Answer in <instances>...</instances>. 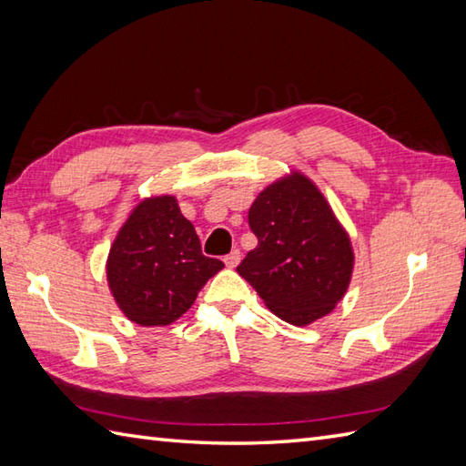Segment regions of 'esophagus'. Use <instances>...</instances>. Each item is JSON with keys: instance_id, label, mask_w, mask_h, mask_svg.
Masks as SVG:
<instances>
[{"instance_id": "esophagus-1", "label": "esophagus", "mask_w": 466, "mask_h": 466, "mask_svg": "<svg viewBox=\"0 0 466 466\" xmlns=\"http://www.w3.org/2000/svg\"><path fill=\"white\" fill-rule=\"evenodd\" d=\"M224 262H226V266H228V268H234V266L240 262V250H238V248H236V250H232L230 254H228V256H226V258H224Z\"/></svg>"}]
</instances>
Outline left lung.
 Segmentation results:
<instances>
[{"label":"left lung","instance_id":"left-lung-1","mask_svg":"<svg viewBox=\"0 0 466 466\" xmlns=\"http://www.w3.org/2000/svg\"><path fill=\"white\" fill-rule=\"evenodd\" d=\"M248 224L258 246L236 270L266 306L294 326L332 312L349 289L354 256L319 187L302 174L274 182L250 206Z\"/></svg>","mask_w":466,"mask_h":466}]
</instances>
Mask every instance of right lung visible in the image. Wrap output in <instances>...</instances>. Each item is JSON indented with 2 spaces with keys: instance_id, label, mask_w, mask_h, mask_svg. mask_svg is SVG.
Masks as SVG:
<instances>
[{
  "instance_id": "right-lung-1",
  "label": "right lung",
  "mask_w": 466,
  "mask_h": 466,
  "mask_svg": "<svg viewBox=\"0 0 466 466\" xmlns=\"http://www.w3.org/2000/svg\"><path fill=\"white\" fill-rule=\"evenodd\" d=\"M224 268L202 254L200 238L174 196L144 200L107 256V284L136 324L166 326L190 309L202 286Z\"/></svg>"
}]
</instances>
